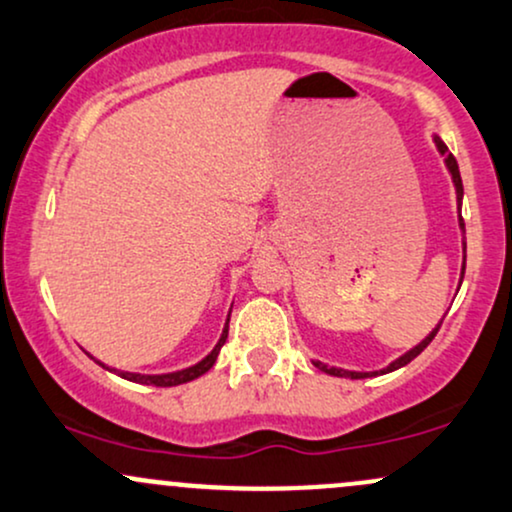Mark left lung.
Returning a JSON list of instances; mask_svg holds the SVG:
<instances>
[{"instance_id": "1", "label": "left lung", "mask_w": 512, "mask_h": 512, "mask_svg": "<svg viewBox=\"0 0 512 512\" xmlns=\"http://www.w3.org/2000/svg\"><path fill=\"white\" fill-rule=\"evenodd\" d=\"M436 146H438V151H440V154L445 156V166H448L450 175H452V182H455V190H457V202H462V178H460V168H457V161H455V156L450 154V151H448V146H445L443 142H440L438 137H436ZM460 228H464V221H462V216H460ZM464 262H467V243H464ZM462 276H464V264H462ZM438 330H440V325H438L436 330H433L431 334H428V337L424 339V342H421V344H416L414 349L407 351V354H404V356H399L397 361H392L390 366L380 370V373H390V370H397V368L407 366L409 361H414V358L419 356L421 351H424L426 346L433 342V337H436ZM315 366L325 370V373H330V375H337V378H351V380H358V378H368V375H378V373H356V370H342V368H327V366H322L320 361H315Z\"/></svg>"}]
</instances>
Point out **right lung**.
<instances>
[{
    "instance_id": "add662e5",
    "label": "right lung",
    "mask_w": 512,
    "mask_h": 512,
    "mask_svg": "<svg viewBox=\"0 0 512 512\" xmlns=\"http://www.w3.org/2000/svg\"><path fill=\"white\" fill-rule=\"evenodd\" d=\"M228 320H231V315H228ZM226 337H228V322H226V327H223V334H221L219 344L214 346V351H211L207 358H202V361H199L197 366H192V368L178 370V373H166V375H142V373H120V375L125 380H132V383L156 385V387H173V385L190 383V380L199 378V375H204L211 366H214L216 356H219V351H221V346L226 344Z\"/></svg>"
}]
</instances>
